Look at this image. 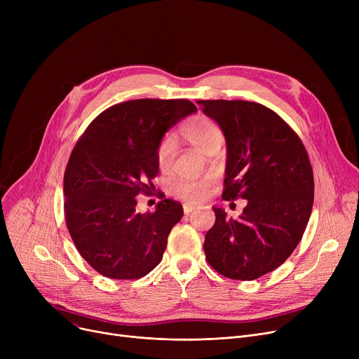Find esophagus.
Here are the masks:
<instances>
[{
	"label": "esophagus",
	"instance_id": "esophagus-1",
	"mask_svg": "<svg viewBox=\"0 0 359 359\" xmlns=\"http://www.w3.org/2000/svg\"><path fill=\"white\" fill-rule=\"evenodd\" d=\"M194 210H195V206H192V205H187V203L183 205V212H184L186 215H189Z\"/></svg>",
	"mask_w": 359,
	"mask_h": 359
}]
</instances>
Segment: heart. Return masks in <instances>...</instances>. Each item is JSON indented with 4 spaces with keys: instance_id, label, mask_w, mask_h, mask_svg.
I'll return each mask as SVG.
<instances>
[{
    "instance_id": "1",
    "label": "heart",
    "mask_w": 359,
    "mask_h": 359,
    "mask_svg": "<svg viewBox=\"0 0 359 359\" xmlns=\"http://www.w3.org/2000/svg\"><path fill=\"white\" fill-rule=\"evenodd\" d=\"M180 134L184 141L191 145L199 148L203 153L210 154L211 151L219 148L222 142V132L219 126L206 115H196L187 121L182 129ZM176 158V145L170 137L161 138L156 149V161L160 172L168 173L172 172ZM176 198L189 202V203H201L210 198L212 192V180L210 177L202 179H179L173 182L170 187Z\"/></svg>"
}]
</instances>
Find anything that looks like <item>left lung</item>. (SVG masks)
<instances>
[{"instance_id": "1", "label": "left lung", "mask_w": 359, "mask_h": 359, "mask_svg": "<svg viewBox=\"0 0 359 359\" xmlns=\"http://www.w3.org/2000/svg\"><path fill=\"white\" fill-rule=\"evenodd\" d=\"M227 141L225 201L246 199L240 218L214 208L203 250L225 278L253 280L284 263L301 241L313 208L307 149L269 107L248 100H199Z\"/></svg>"}]
</instances>
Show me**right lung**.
<instances>
[{
    "instance_id": "1",
    "label": "right lung",
    "mask_w": 359,
    "mask_h": 359,
    "mask_svg": "<svg viewBox=\"0 0 359 359\" xmlns=\"http://www.w3.org/2000/svg\"><path fill=\"white\" fill-rule=\"evenodd\" d=\"M196 106L186 99H138L110 106L75 144L64 175V212L79 253L110 279H140L163 259L183 206L161 198L135 212V196L154 189L156 149Z\"/></svg>"
}]
</instances>
